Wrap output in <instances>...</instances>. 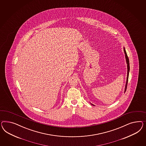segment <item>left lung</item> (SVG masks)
<instances>
[{
  "label": "left lung",
  "instance_id": "left-lung-1",
  "mask_svg": "<svg viewBox=\"0 0 146 146\" xmlns=\"http://www.w3.org/2000/svg\"><path fill=\"white\" fill-rule=\"evenodd\" d=\"M124 53H125V59H126V63H127V79H126V84H125V91H126V88H127V82H128V78H129V58H128V56H127V53H126V50H125V48H124ZM91 104H92V105H93V106H95V105H94V104H92L91 103Z\"/></svg>",
  "mask_w": 146,
  "mask_h": 146
}]
</instances>
